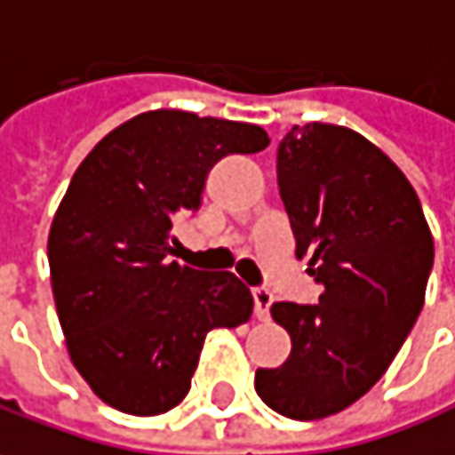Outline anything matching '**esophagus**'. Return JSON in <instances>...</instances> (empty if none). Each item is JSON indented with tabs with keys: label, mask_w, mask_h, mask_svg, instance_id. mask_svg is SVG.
<instances>
[{
	"label": "esophagus",
	"mask_w": 455,
	"mask_h": 455,
	"mask_svg": "<svg viewBox=\"0 0 455 455\" xmlns=\"http://www.w3.org/2000/svg\"><path fill=\"white\" fill-rule=\"evenodd\" d=\"M251 298H254V315L259 321H267L269 318V306H272V295L267 287H254L251 290Z\"/></svg>",
	"instance_id": "1"
}]
</instances>
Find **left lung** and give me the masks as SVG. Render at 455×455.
Segmentation results:
<instances>
[{"label": "left lung", "mask_w": 455, "mask_h": 455, "mask_svg": "<svg viewBox=\"0 0 455 455\" xmlns=\"http://www.w3.org/2000/svg\"><path fill=\"white\" fill-rule=\"evenodd\" d=\"M277 186L298 259L323 285L315 306L272 303L292 341L287 362L257 369L254 389L292 420L336 415L397 356L425 300L433 234L418 193L359 132L313 122L277 148Z\"/></svg>", "instance_id": "8db88e82"}]
</instances>
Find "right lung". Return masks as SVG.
I'll use <instances>...</instances> for the list:
<instances>
[{
  "label": "right lung",
  "instance_id": "right-lung-1",
  "mask_svg": "<svg viewBox=\"0 0 455 455\" xmlns=\"http://www.w3.org/2000/svg\"><path fill=\"white\" fill-rule=\"evenodd\" d=\"M267 145L257 124L157 109L109 132L73 172L50 227V283L70 362L107 405L168 412L208 331L249 321L236 275L172 259V221L198 211L221 157Z\"/></svg>",
  "mask_w": 455,
  "mask_h": 455
}]
</instances>
